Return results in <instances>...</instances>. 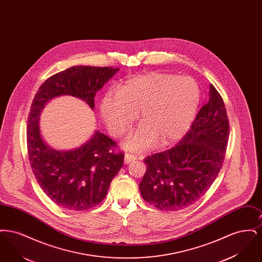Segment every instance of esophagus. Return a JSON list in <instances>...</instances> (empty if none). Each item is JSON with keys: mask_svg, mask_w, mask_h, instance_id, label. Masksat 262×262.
Wrapping results in <instances>:
<instances>
[{"mask_svg": "<svg viewBox=\"0 0 262 262\" xmlns=\"http://www.w3.org/2000/svg\"><path fill=\"white\" fill-rule=\"evenodd\" d=\"M137 159V156L132 154V153H125V164H128V163L132 162V161H135Z\"/></svg>", "mask_w": 262, "mask_h": 262, "instance_id": "obj_1", "label": "esophagus"}]
</instances>
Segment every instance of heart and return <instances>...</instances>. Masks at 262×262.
<instances>
[{
  "label": "heart",
  "instance_id": "b5f03b06",
  "mask_svg": "<svg viewBox=\"0 0 262 262\" xmlns=\"http://www.w3.org/2000/svg\"><path fill=\"white\" fill-rule=\"evenodd\" d=\"M107 94L101 114L114 137H123L139 112L142 125L126 141V147L147 148L158 139L169 144L183 137L199 108L200 89L189 76L149 73L127 79Z\"/></svg>",
  "mask_w": 262,
  "mask_h": 262
}]
</instances>
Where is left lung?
Instances as JSON below:
<instances>
[{"label":"left lung","instance_id":"obj_1","mask_svg":"<svg viewBox=\"0 0 262 262\" xmlns=\"http://www.w3.org/2000/svg\"><path fill=\"white\" fill-rule=\"evenodd\" d=\"M230 134L224 101L212 84L187 135L170 149L144 159L146 172L139 184L141 196L154 207L187 208L210 188L224 162Z\"/></svg>","mask_w":262,"mask_h":262}]
</instances>
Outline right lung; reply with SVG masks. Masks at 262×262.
<instances>
[{
	"instance_id": "obj_1",
	"label": "right lung",
	"mask_w": 262,
	"mask_h": 262,
	"mask_svg": "<svg viewBox=\"0 0 262 262\" xmlns=\"http://www.w3.org/2000/svg\"><path fill=\"white\" fill-rule=\"evenodd\" d=\"M118 71L112 67H72L46 79L32 101L26 127L29 163L43 191L63 209L83 211L98 205L123 167L124 152L117 151V142L98 132L78 149H51L40 136L39 115L49 100L60 95L76 96L93 109L96 92Z\"/></svg>"
}]
</instances>
